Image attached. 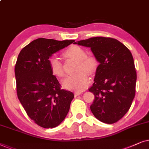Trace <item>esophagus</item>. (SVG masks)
Instances as JSON below:
<instances>
[{
	"label": "esophagus",
	"mask_w": 149,
	"mask_h": 149,
	"mask_svg": "<svg viewBox=\"0 0 149 149\" xmlns=\"http://www.w3.org/2000/svg\"><path fill=\"white\" fill-rule=\"evenodd\" d=\"M81 95V93L76 92V93H74V95H75V97H78V96H79V95Z\"/></svg>",
	"instance_id": "obj_1"
}]
</instances>
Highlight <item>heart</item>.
<instances>
[{
    "mask_svg": "<svg viewBox=\"0 0 149 149\" xmlns=\"http://www.w3.org/2000/svg\"><path fill=\"white\" fill-rule=\"evenodd\" d=\"M65 56L78 61L76 73L69 75L63 81V85L69 90L81 92L85 90L90 82L88 73H94L97 67V61L95 57L87 56L86 52L78 45H72L65 52ZM49 69L52 73L57 77L64 76L63 64L58 56L53 55L48 59Z\"/></svg>",
    "mask_w": 149,
    "mask_h": 149,
    "instance_id": "obj_1",
    "label": "heart"
}]
</instances>
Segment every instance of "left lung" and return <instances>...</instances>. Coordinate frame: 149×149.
<instances>
[{
	"instance_id": "1",
	"label": "left lung",
	"mask_w": 149,
	"mask_h": 149,
	"mask_svg": "<svg viewBox=\"0 0 149 149\" xmlns=\"http://www.w3.org/2000/svg\"><path fill=\"white\" fill-rule=\"evenodd\" d=\"M73 43L91 47L100 63L89 88L95 95L91 112L105 123L117 122L130 108L136 93L137 75L132 53L110 37H92Z\"/></svg>"
}]
</instances>
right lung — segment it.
I'll return each instance as SVG.
<instances>
[{
  "label": "right lung",
  "mask_w": 149,
  "mask_h": 149,
  "mask_svg": "<svg viewBox=\"0 0 149 149\" xmlns=\"http://www.w3.org/2000/svg\"><path fill=\"white\" fill-rule=\"evenodd\" d=\"M39 38L22 49L15 67L17 95L28 114L43 128L60 125L70 108L74 95L61 89L49 69L52 55L74 42Z\"/></svg>",
  "instance_id": "1"
}]
</instances>
